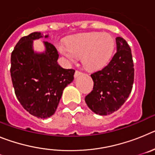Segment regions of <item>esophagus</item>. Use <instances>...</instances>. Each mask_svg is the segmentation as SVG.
<instances>
[{
	"mask_svg": "<svg viewBox=\"0 0 155 155\" xmlns=\"http://www.w3.org/2000/svg\"><path fill=\"white\" fill-rule=\"evenodd\" d=\"M82 74H83V73H82V72H81V71H76L74 73V78H78V77L81 76V75H82Z\"/></svg>",
	"mask_w": 155,
	"mask_h": 155,
	"instance_id": "esophagus-1",
	"label": "esophagus"
}]
</instances>
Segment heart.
Wrapping results in <instances>:
<instances>
[{
    "mask_svg": "<svg viewBox=\"0 0 155 155\" xmlns=\"http://www.w3.org/2000/svg\"><path fill=\"white\" fill-rule=\"evenodd\" d=\"M115 41L109 34L87 32L70 37L68 45H58V50L71 62L82 57L87 69L103 68L113 55Z\"/></svg>",
    "mask_w": 155,
    "mask_h": 155,
    "instance_id": "heart-1",
    "label": "heart"
}]
</instances>
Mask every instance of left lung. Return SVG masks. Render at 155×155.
Masks as SVG:
<instances>
[{"instance_id":"1","label":"left lung","mask_w":155,"mask_h":155,"mask_svg":"<svg viewBox=\"0 0 155 155\" xmlns=\"http://www.w3.org/2000/svg\"><path fill=\"white\" fill-rule=\"evenodd\" d=\"M117 52L106 67L91 74L94 87L84 100L90 109L100 116L112 114L124 105L131 92L134 68L130 47L116 37Z\"/></svg>"}]
</instances>
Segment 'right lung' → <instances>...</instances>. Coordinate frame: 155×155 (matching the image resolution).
Listing matches in <instances>:
<instances>
[{
	"label": "right lung",
	"mask_w": 155,
	"mask_h": 155,
	"mask_svg": "<svg viewBox=\"0 0 155 155\" xmlns=\"http://www.w3.org/2000/svg\"><path fill=\"white\" fill-rule=\"evenodd\" d=\"M48 38L35 31L18 42L11 57V77L18 100L37 118L55 113L64 89L74 80L75 71L64 69L57 63L59 54L50 42L43 41L45 51L33 50V40Z\"/></svg>",
	"instance_id": "1"
}]
</instances>
